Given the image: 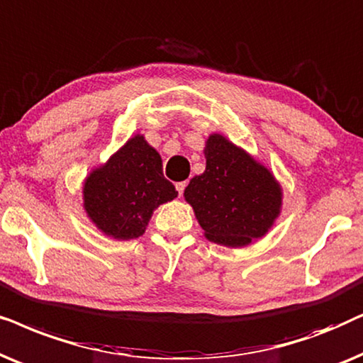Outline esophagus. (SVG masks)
<instances>
[{"label": "esophagus", "mask_w": 363, "mask_h": 363, "mask_svg": "<svg viewBox=\"0 0 363 363\" xmlns=\"http://www.w3.org/2000/svg\"><path fill=\"white\" fill-rule=\"evenodd\" d=\"M176 189L179 192V196H182V192H184V189H186V181L176 182Z\"/></svg>", "instance_id": "obj_1"}]
</instances>
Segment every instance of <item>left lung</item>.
<instances>
[{"instance_id":"left-lung-1","label":"left lung","mask_w":363,"mask_h":363,"mask_svg":"<svg viewBox=\"0 0 363 363\" xmlns=\"http://www.w3.org/2000/svg\"><path fill=\"white\" fill-rule=\"evenodd\" d=\"M206 171L191 179L184 199L211 242L247 247L264 238L282 211V187L264 164L222 134L204 147Z\"/></svg>"}]
</instances>
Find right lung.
<instances>
[{
    "instance_id": "right-lung-1",
    "label": "right lung",
    "mask_w": 363,
    "mask_h": 363,
    "mask_svg": "<svg viewBox=\"0 0 363 363\" xmlns=\"http://www.w3.org/2000/svg\"><path fill=\"white\" fill-rule=\"evenodd\" d=\"M176 197V187L162 174L161 156L143 134L128 139L83 184L86 216L104 235L118 240L143 235L152 212Z\"/></svg>"
}]
</instances>
